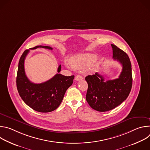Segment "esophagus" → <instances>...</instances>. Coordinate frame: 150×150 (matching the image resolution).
<instances>
[{
  "instance_id": "1",
  "label": "esophagus",
  "mask_w": 150,
  "mask_h": 150,
  "mask_svg": "<svg viewBox=\"0 0 150 150\" xmlns=\"http://www.w3.org/2000/svg\"><path fill=\"white\" fill-rule=\"evenodd\" d=\"M82 79H83V77H82L81 75H76V77H75V80H76V81L82 80Z\"/></svg>"
}]
</instances>
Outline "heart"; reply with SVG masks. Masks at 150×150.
I'll list each match as a JSON object with an SVG mask.
<instances>
[{
	"instance_id": "heart-1",
	"label": "heart",
	"mask_w": 150,
	"mask_h": 150,
	"mask_svg": "<svg viewBox=\"0 0 150 150\" xmlns=\"http://www.w3.org/2000/svg\"><path fill=\"white\" fill-rule=\"evenodd\" d=\"M96 60L94 54H85L76 56L71 59V65L76 69H83L93 64Z\"/></svg>"
}]
</instances>
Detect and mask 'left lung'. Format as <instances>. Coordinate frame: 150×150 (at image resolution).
Listing matches in <instances>:
<instances>
[{
	"label": "left lung",
	"mask_w": 150,
	"mask_h": 150,
	"mask_svg": "<svg viewBox=\"0 0 150 150\" xmlns=\"http://www.w3.org/2000/svg\"><path fill=\"white\" fill-rule=\"evenodd\" d=\"M113 58L119 62L122 71L118 78L104 81L103 76L96 72L88 75L86 100L91 108L98 112L112 110L124 101L129 96L132 85V68L127 54L114 45Z\"/></svg>",
	"instance_id": "obj_1"
}]
</instances>
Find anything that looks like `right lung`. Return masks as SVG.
<instances>
[{
    "label": "right lung",
    "mask_w": 150,
    "mask_h": 150,
    "mask_svg": "<svg viewBox=\"0 0 150 150\" xmlns=\"http://www.w3.org/2000/svg\"><path fill=\"white\" fill-rule=\"evenodd\" d=\"M37 48L53 49L50 46H37ZM29 50L24 52L19 61L16 76V87L19 94L24 103L33 110L47 113L56 110L60 104L67 89L73 83L74 75L66 76L56 74L50 79L40 83L31 82L27 77L24 69V60ZM61 65L57 69L60 72Z\"/></svg>",
    "instance_id": "obj_1"
}]
</instances>
